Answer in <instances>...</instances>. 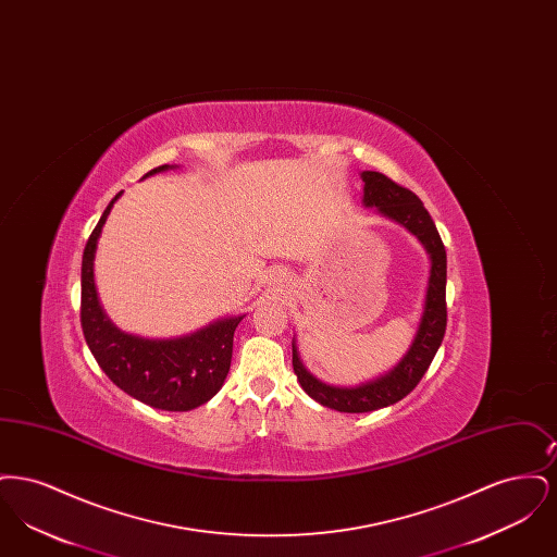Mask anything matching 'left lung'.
Listing matches in <instances>:
<instances>
[{"mask_svg":"<svg viewBox=\"0 0 557 557\" xmlns=\"http://www.w3.org/2000/svg\"><path fill=\"white\" fill-rule=\"evenodd\" d=\"M361 180L366 184L363 205L375 207L384 216L405 225L424 244L425 252L430 255V277L425 288L424 313L413 343L407 355L398 361L397 368L377 380L355 388L323 384L305 370L296 346L292 345V366L302 391L323 407L343 413H368L407 397L424 377L447 330V252L430 212L424 209V202L411 189L398 186L382 173L363 171Z\"/></svg>","mask_w":557,"mask_h":557,"instance_id":"obj_1","label":"left lung"}]
</instances>
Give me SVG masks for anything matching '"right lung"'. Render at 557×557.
Here are the masks:
<instances>
[{"label":"right lung","instance_id":"1","mask_svg":"<svg viewBox=\"0 0 557 557\" xmlns=\"http://www.w3.org/2000/svg\"><path fill=\"white\" fill-rule=\"evenodd\" d=\"M173 169L162 164L148 175ZM119 191L96 230L85 244L81 263V327L85 343L98 366L108 377L125 391L154 409L189 411L211 400L223 386L232 366L234 332L238 318L219 319L211 325L182 338L150 341L125 334L110 323L104 315L94 284V257L98 238L107 223L112 205L119 200Z\"/></svg>","mask_w":557,"mask_h":557}]
</instances>
